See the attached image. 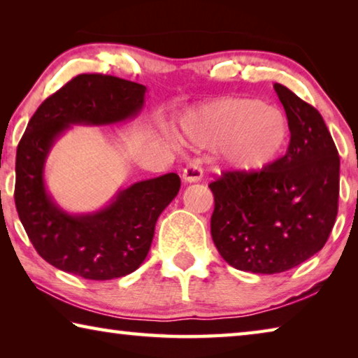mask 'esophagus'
<instances>
[{"mask_svg":"<svg viewBox=\"0 0 358 358\" xmlns=\"http://www.w3.org/2000/svg\"><path fill=\"white\" fill-rule=\"evenodd\" d=\"M202 175H203V171L201 164H199L197 161H192L185 167L183 181L185 183H197V181L202 180Z\"/></svg>","mask_w":358,"mask_h":358,"instance_id":"1","label":"esophagus"}]
</instances>
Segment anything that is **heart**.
<instances>
[{
    "label": "heart",
    "mask_w": 358,
    "mask_h": 358,
    "mask_svg": "<svg viewBox=\"0 0 358 358\" xmlns=\"http://www.w3.org/2000/svg\"><path fill=\"white\" fill-rule=\"evenodd\" d=\"M181 134L197 147L224 145V159L240 173L270 167L289 142V124L275 106L257 99L226 98L187 113Z\"/></svg>",
    "instance_id": "obj_1"
}]
</instances>
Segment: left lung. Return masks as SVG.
<instances>
[{
	"mask_svg": "<svg viewBox=\"0 0 358 358\" xmlns=\"http://www.w3.org/2000/svg\"><path fill=\"white\" fill-rule=\"evenodd\" d=\"M275 92L287 115L286 155L256 173L222 172L211 237L234 268L273 275L322 250L335 226L339 156L324 118L281 83Z\"/></svg>",
	"mask_w": 358,
	"mask_h": 358,
	"instance_id": "1",
	"label": "left lung"
}]
</instances>
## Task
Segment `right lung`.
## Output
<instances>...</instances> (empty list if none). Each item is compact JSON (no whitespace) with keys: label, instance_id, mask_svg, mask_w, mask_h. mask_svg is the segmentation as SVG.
Instances as JSON below:
<instances>
[{"label":"right lung","instance_id":"add662e5","mask_svg":"<svg viewBox=\"0 0 358 358\" xmlns=\"http://www.w3.org/2000/svg\"><path fill=\"white\" fill-rule=\"evenodd\" d=\"M147 88L113 76L80 74L42 102L17 147L15 207L34 250L57 268L106 281L137 270L159 215L178 194L177 173L138 181L92 215H69L48 196L44 164L71 124H113L136 117Z\"/></svg>","mask_w":358,"mask_h":358}]
</instances>
